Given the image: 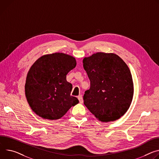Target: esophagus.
Listing matches in <instances>:
<instances>
[{
  "instance_id": "obj_1",
  "label": "esophagus",
  "mask_w": 159,
  "mask_h": 159,
  "mask_svg": "<svg viewBox=\"0 0 159 159\" xmlns=\"http://www.w3.org/2000/svg\"><path fill=\"white\" fill-rule=\"evenodd\" d=\"M78 99L79 100V102L80 103H83V98H82V96L81 94H79V96H78Z\"/></svg>"
}]
</instances>
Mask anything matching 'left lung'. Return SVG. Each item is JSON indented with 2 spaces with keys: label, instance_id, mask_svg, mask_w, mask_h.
<instances>
[{
  "label": "left lung",
  "instance_id": "left-lung-1",
  "mask_svg": "<svg viewBox=\"0 0 159 159\" xmlns=\"http://www.w3.org/2000/svg\"><path fill=\"white\" fill-rule=\"evenodd\" d=\"M82 62L91 84L84 104L101 122L118 120L129 108L134 94L128 66L116 54L102 52L85 57Z\"/></svg>",
  "mask_w": 159,
  "mask_h": 159
}]
</instances>
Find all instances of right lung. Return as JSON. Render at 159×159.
I'll return each mask as SVG.
<instances>
[{
	"instance_id": "1",
	"label": "right lung",
	"mask_w": 159,
	"mask_h": 159,
	"mask_svg": "<svg viewBox=\"0 0 159 159\" xmlns=\"http://www.w3.org/2000/svg\"><path fill=\"white\" fill-rule=\"evenodd\" d=\"M76 64L72 56L55 52L42 56L32 65L25 91L29 106L38 116L57 120L79 103L78 99L70 95L72 85L66 80L67 74Z\"/></svg>"
}]
</instances>
